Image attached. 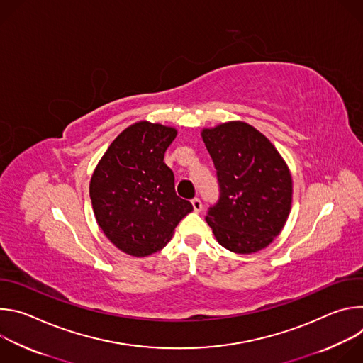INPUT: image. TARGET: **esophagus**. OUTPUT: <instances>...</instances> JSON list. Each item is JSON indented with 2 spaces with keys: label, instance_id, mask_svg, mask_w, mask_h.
Returning <instances> with one entry per match:
<instances>
[{
  "label": "esophagus",
  "instance_id": "34e87169",
  "mask_svg": "<svg viewBox=\"0 0 363 363\" xmlns=\"http://www.w3.org/2000/svg\"><path fill=\"white\" fill-rule=\"evenodd\" d=\"M191 203H192V208H194V211H195V213H199V211L202 210V202H201V199H199V198H194V199H191Z\"/></svg>",
  "mask_w": 363,
  "mask_h": 363
}]
</instances>
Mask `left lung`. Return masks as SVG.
Returning <instances> with one entry per match:
<instances>
[{"mask_svg": "<svg viewBox=\"0 0 363 363\" xmlns=\"http://www.w3.org/2000/svg\"><path fill=\"white\" fill-rule=\"evenodd\" d=\"M220 185V198L205 220L217 241L237 254L266 248L291 210L293 181L273 143L245 122L201 132Z\"/></svg>", "mask_w": 363, "mask_h": 363, "instance_id": "left-lung-1", "label": "left lung"}]
</instances>
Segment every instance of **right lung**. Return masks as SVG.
<instances>
[{
    "label": "right lung",
    "mask_w": 363,
    "mask_h": 363,
    "mask_svg": "<svg viewBox=\"0 0 363 363\" xmlns=\"http://www.w3.org/2000/svg\"><path fill=\"white\" fill-rule=\"evenodd\" d=\"M177 129L146 121L126 128L108 147L90 179L101 231L123 252L146 257L162 250L192 203L175 192L164 155Z\"/></svg>",
    "instance_id": "1"
}]
</instances>
